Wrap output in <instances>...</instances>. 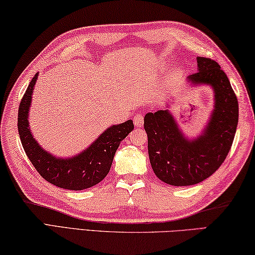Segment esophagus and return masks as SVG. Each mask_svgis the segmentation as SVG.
Segmentation results:
<instances>
[{
    "instance_id": "34e87169",
    "label": "esophagus",
    "mask_w": 255,
    "mask_h": 255,
    "mask_svg": "<svg viewBox=\"0 0 255 255\" xmlns=\"http://www.w3.org/2000/svg\"><path fill=\"white\" fill-rule=\"evenodd\" d=\"M133 124H135L136 127H141L143 124V116L141 114H137L133 118Z\"/></svg>"
}]
</instances>
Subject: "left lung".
I'll use <instances>...</instances> for the list:
<instances>
[{"instance_id":"obj_1","label":"left lung","mask_w":255,"mask_h":255,"mask_svg":"<svg viewBox=\"0 0 255 255\" xmlns=\"http://www.w3.org/2000/svg\"><path fill=\"white\" fill-rule=\"evenodd\" d=\"M198 70L187 79L194 85L212 86L215 106L204 133L188 140L167 109L148 113L143 128L148 155L157 177L173 186L203 182L223 164L232 147L239 122V103L228 76L210 58H197Z\"/></svg>"}]
</instances>
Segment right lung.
Instances as JSON below:
<instances>
[{
	"label": "right lung",
	"instance_id": "right-lung-1",
	"mask_svg": "<svg viewBox=\"0 0 255 255\" xmlns=\"http://www.w3.org/2000/svg\"><path fill=\"white\" fill-rule=\"evenodd\" d=\"M36 79L38 73L23 95L17 113L18 135L27 158L47 182L58 187L81 191L98 184L109 173L120 141L133 129L132 120L108 128L88 149L72 158H55L40 147L29 128L27 115Z\"/></svg>",
	"mask_w": 255,
	"mask_h": 255
}]
</instances>
